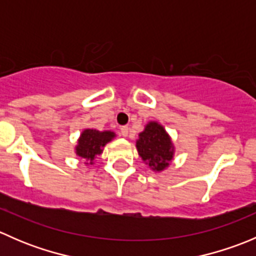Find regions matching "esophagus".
Returning a JSON list of instances; mask_svg holds the SVG:
<instances>
[{
  "label": "esophagus",
  "instance_id": "esophagus-1",
  "mask_svg": "<svg viewBox=\"0 0 256 256\" xmlns=\"http://www.w3.org/2000/svg\"><path fill=\"white\" fill-rule=\"evenodd\" d=\"M120 132H121V135H122V136H128V126H121V128H120Z\"/></svg>",
  "mask_w": 256,
  "mask_h": 256
}]
</instances>
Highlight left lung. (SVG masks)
<instances>
[{"label":"left lung","instance_id":"8db88e82","mask_svg":"<svg viewBox=\"0 0 256 256\" xmlns=\"http://www.w3.org/2000/svg\"><path fill=\"white\" fill-rule=\"evenodd\" d=\"M136 148L150 168L157 172L164 171L170 166L174 154L171 138L164 126L156 121H151L144 126V130L136 141Z\"/></svg>","mask_w":256,"mask_h":256}]
</instances>
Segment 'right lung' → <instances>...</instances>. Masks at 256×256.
<instances>
[{"label": "right lung", "instance_id": "obj_1", "mask_svg": "<svg viewBox=\"0 0 256 256\" xmlns=\"http://www.w3.org/2000/svg\"><path fill=\"white\" fill-rule=\"evenodd\" d=\"M115 138L112 131H98L94 128H86L80 135L78 144L76 147V154L85 164H94L95 158L102 152V148L108 142Z\"/></svg>", "mask_w": 256, "mask_h": 256}]
</instances>
